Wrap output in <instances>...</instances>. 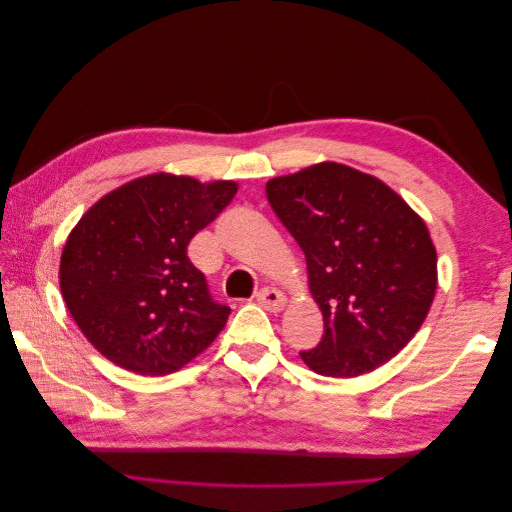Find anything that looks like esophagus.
<instances>
[{
    "label": "esophagus",
    "mask_w": 512,
    "mask_h": 512,
    "mask_svg": "<svg viewBox=\"0 0 512 512\" xmlns=\"http://www.w3.org/2000/svg\"><path fill=\"white\" fill-rule=\"evenodd\" d=\"M256 301L265 309H269V312H282L286 305V297L275 288H260L256 292Z\"/></svg>",
    "instance_id": "esophagus-1"
}]
</instances>
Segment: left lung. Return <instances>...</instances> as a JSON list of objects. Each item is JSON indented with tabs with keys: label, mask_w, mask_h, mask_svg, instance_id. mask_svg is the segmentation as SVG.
<instances>
[{
	"label": "left lung",
	"mask_w": 512,
	"mask_h": 512,
	"mask_svg": "<svg viewBox=\"0 0 512 512\" xmlns=\"http://www.w3.org/2000/svg\"><path fill=\"white\" fill-rule=\"evenodd\" d=\"M267 198L301 245L324 335L301 359L354 378L391 361L421 329L438 286L425 222L380 179L322 162L267 181Z\"/></svg>",
	"instance_id": "8db88e82"
}]
</instances>
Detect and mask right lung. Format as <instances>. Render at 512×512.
<instances>
[{
  "mask_svg": "<svg viewBox=\"0 0 512 512\" xmlns=\"http://www.w3.org/2000/svg\"><path fill=\"white\" fill-rule=\"evenodd\" d=\"M235 194V181L156 173L108 192L72 228L61 252V294L108 361L166 376L218 337L230 307L211 299L188 245Z\"/></svg>",
  "mask_w": 512,
  "mask_h": 512,
  "instance_id": "obj_1",
  "label": "right lung"
}]
</instances>
